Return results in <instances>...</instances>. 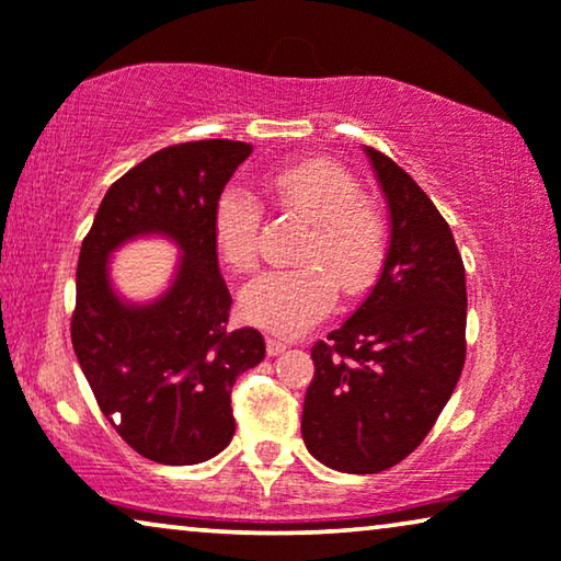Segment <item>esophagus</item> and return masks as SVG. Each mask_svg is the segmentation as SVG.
Segmentation results:
<instances>
[{
    "label": "esophagus",
    "instance_id": "esophagus-1",
    "mask_svg": "<svg viewBox=\"0 0 561 561\" xmlns=\"http://www.w3.org/2000/svg\"><path fill=\"white\" fill-rule=\"evenodd\" d=\"M265 347H267V355H271V357H278L280 352H286L288 344H286V342H280V340H273V336H271V340L265 342Z\"/></svg>",
    "mask_w": 561,
    "mask_h": 561
}]
</instances>
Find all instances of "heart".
I'll use <instances>...</instances> for the list:
<instances>
[{
	"label": "heart",
	"mask_w": 561,
	"mask_h": 561,
	"mask_svg": "<svg viewBox=\"0 0 561 561\" xmlns=\"http://www.w3.org/2000/svg\"><path fill=\"white\" fill-rule=\"evenodd\" d=\"M265 188L283 211L309 221L296 271L257 275L240 294L244 321L267 332L298 334L336 304V283L357 296L378 275L386 255V221L359 196L357 181L329 160H301L265 173ZM260 211L242 188H225L214 202L211 234L219 257L237 273L257 263Z\"/></svg>",
	"instance_id": "obj_1"
}]
</instances>
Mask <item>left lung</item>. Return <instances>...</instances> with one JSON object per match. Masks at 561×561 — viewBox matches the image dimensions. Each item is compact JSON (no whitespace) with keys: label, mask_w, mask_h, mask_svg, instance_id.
I'll return each instance as SVG.
<instances>
[{"label":"left lung","mask_w":561,"mask_h":561,"mask_svg":"<svg viewBox=\"0 0 561 561\" xmlns=\"http://www.w3.org/2000/svg\"><path fill=\"white\" fill-rule=\"evenodd\" d=\"M388 204L380 275L355 313L317 342L301 434L321 465L375 474L432 432L465 365V265L451 229L419 183L365 148Z\"/></svg>","instance_id":"obj_1"}]
</instances>
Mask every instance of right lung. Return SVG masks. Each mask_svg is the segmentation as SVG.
Wrapping results in <instances>:
<instances>
[{
    "label": "right lung",
    "instance_id": "1",
    "mask_svg": "<svg viewBox=\"0 0 561 561\" xmlns=\"http://www.w3.org/2000/svg\"><path fill=\"white\" fill-rule=\"evenodd\" d=\"M252 145L198 140L158 150L106 191L76 267L71 340L99 409L158 465H198L234 436L232 386L263 363L257 329L229 332L211 211ZM160 236L182 252L172 283L150 302L113 288L111 255ZM113 424V420H112Z\"/></svg>",
    "mask_w": 561,
    "mask_h": 561
}]
</instances>
